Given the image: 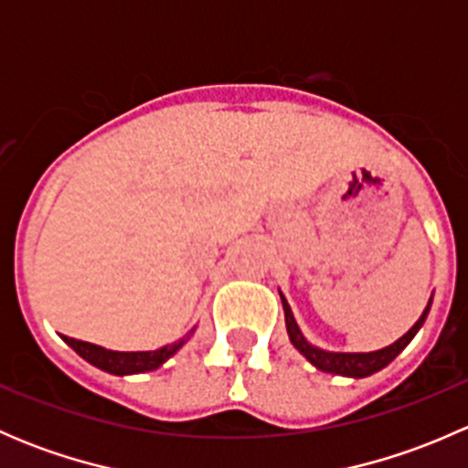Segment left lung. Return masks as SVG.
<instances>
[{
	"label": "left lung",
	"instance_id": "1",
	"mask_svg": "<svg viewBox=\"0 0 468 468\" xmlns=\"http://www.w3.org/2000/svg\"><path fill=\"white\" fill-rule=\"evenodd\" d=\"M281 301H282V310H285L287 335H290V342L294 344L296 351H299L301 356L310 362V365L317 367L319 371H325V374H335V376H348V378H365V376H371V374H376V371L385 369V367L389 365V362L394 360V357L399 356V353L403 351L410 342H412L414 335L419 333V328H421L423 322H426L428 313H431V303H432V299L428 301L426 310H423V314L419 317V322L414 324L412 328L403 335V337L396 339V342L389 344V346L380 348V351L333 353V351H324V348L313 346V344L303 337V333L299 330V325H296V319H294V314H292L290 303H287L285 296L282 294H281Z\"/></svg>",
	"mask_w": 468,
	"mask_h": 468
}]
</instances>
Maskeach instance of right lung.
<instances>
[{
  "mask_svg": "<svg viewBox=\"0 0 468 468\" xmlns=\"http://www.w3.org/2000/svg\"><path fill=\"white\" fill-rule=\"evenodd\" d=\"M190 337V335H187ZM178 339V342L169 344V346L158 348V351H138V353H122V351H108V348L97 346V344L81 342V339H74L63 335L65 342L83 357L90 365L99 367V369L108 371V374L115 376H129V374H143V371H154L158 369L163 362H167L178 348L186 344V339Z\"/></svg>",
  "mask_w": 468,
  "mask_h": 468,
  "instance_id": "obj_1",
  "label": "right lung"
}]
</instances>
